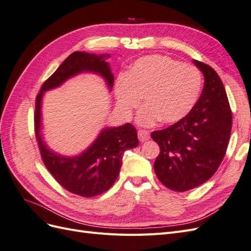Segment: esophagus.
Segmentation results:
<instances>
[{"label": "esophagus", "mask_w": 251, "mask_h": 251, "mask_svg": "<svg viewBox=\"0 0 251 251\" xmlns=\"http://www.w3.org/2000/svg\"><path fill=\"white\" fill-rule=\"evenodd\" d=\"M138 138L141 142H144L150 139V133L148 131H144V130H139L138 131Z\"/></svg>", "instance_id": "1"}]
</instances>
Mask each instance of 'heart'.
Wrapping results in <instances>:
<instances>
[{"instance_id": "b5f03b06", "label": "heart", "mask_w": 251, "mask_h": 251, "mask_svg": "<svg viewBox=\"0 0 251 251\" xmlns=\"http://www.w3.org/2000/svg\"><path fill=\"white\" fill-rule=\"evenodd\" d=\"M201 87V74L196 67L154 54L136 59L124 77L116 80L114 94L126 119L139 108L143 97L146 107L137 121L142 126H151L159 120L174 125L184 119L198 100Z\"/></svg>"}]
</instances>
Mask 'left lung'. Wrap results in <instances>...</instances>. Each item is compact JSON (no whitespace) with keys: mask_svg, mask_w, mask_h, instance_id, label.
I'll use <instances>...</instances> for the list:
<instances>
[{"mask_svg":"<svg viewBox=\"0 0 251 251\" xmlns=\"http://www.w3.org/2000/svg\"><path fill=\"white\" fill-rule=\"evenodd\" d=\"M194 64L204 75L198 101L184 119L151 135L160 148L156 176L176 192L189 191L212 177L225 156L232 126L221 78L210 66L195 59Z\"/></svg>","mask_w":251,"mask_h":251,"instance_id":"left-lung-1","label":"left lung"}]
</instances>
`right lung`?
<instances>
[{"label":"right lung","instance_id":"obj_1","mask_svg":"<svg viewBox=\"0 0 251 251\" xmlns=\"http://www.w3.org/2000/svg\"><path fill=\"white\" fill-rule=\"evenodd\" d=\"M108 57L109 54L73 52L43 83L35 100L34 131L44 164L67 191L86 198L107 192L114 184L119 175L124 153L139 144L136 128L131 124L105 127L81 154L74 157L62 156L48 148L41 134L42 98L44 92L59 87L67 79L82 72L100 75L112 90L114 75L109 63L104 59Z\"/></svg>","mask_w":251,"mask_h":251}]
</instances>
